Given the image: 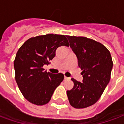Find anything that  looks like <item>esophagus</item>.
I'll list each match as a JSON object with an SVG mask.
<instances>
[{"label":"esophagus","mask_w":124,"mask_h":124,"mask_svg":"<svg viewBox=\"0 0 124 124\" xmlns=\"http://www.w3.org/2000/svg\"><path fill=\"white\" fill-rule=\"evenodd\" d=\"M64 79L65 80H68V79H70V78H68V77H67V76H65Z\"/></svg>","instance_id":"obj_1"}]
</instances>
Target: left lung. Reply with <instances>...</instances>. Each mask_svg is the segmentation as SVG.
Listing matches in <instances>:
<instances>
[{"instance_id": "1", "label": "left lung", "mask_w": 124, "mask_h": 124, "mask_svg": "<svg viewBox=\"0 0 124 124\" xmlns=\"http://www.w3.org/2000/svg\"><path fill=\"white\" fill-rule=\"evenodd\" d=\"M82 70L83 82L75 79L68 90L70 105L75 108L91 106L100 98L111 78L113 62L109 51L99 42L84 36H66Z\"/></svg>"}]
</instances>
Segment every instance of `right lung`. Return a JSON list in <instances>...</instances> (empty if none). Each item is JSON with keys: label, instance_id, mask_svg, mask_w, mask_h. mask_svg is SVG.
Listing matches in <instances>:
<instances>
[{"label": "right lung", "instance_id": "add662e5", "mask_svg": "<svg viewBox=\"0 0 124 124\" xmlns=\"http://www.w3.org/2000/svg\"><path fill=\"white\" fill-rule=\"evenodd\" d=\"M61 46H69L66 36L48 34L26 41L16 54L15 80L23 96L31 103L42 106L48 103L55 89L64 80V74L44 71Z\"/></svg>", "mask_w": 124, "mask_h": 124}]
</instances>
